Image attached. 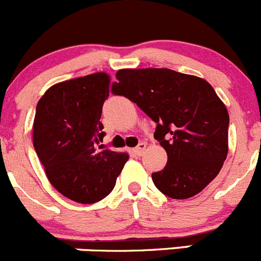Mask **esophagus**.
<instances>
[{"mask_svg": "<svg viewBox=\"0 0 261 261\" xmlns=\"http://www.w3.org/2000/svg\"><path fill=\"white\" fill-rule=\"evenodd\" d=\"M144 149H146V143H139L138 146L134 147V148L132 149V152H133L136 156H142L144 152Z\"/></svg>", "mask_w": 261, "mask_h": 261, "instance_id": "esophagus-1", "label": "esophagus"}]
</instances>
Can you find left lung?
I'll list each match as a JSON object with an SVG mask.
<instances>
[{
	"label": "left lung",
	"instance_id": "8db88e82",
	"mask_svg": "<svg viewBox=\"0 0 261 261\" xmlns=\"http://www.w3.org/2000/svg\"><path fill=\"white\" fill-rule=\"evenodd\" d=\"M112 92L136 102L156 123L154 139L167 153L152 174L162 194L188 199L222 169L228 152L229 117L205 80L167 68L120 69Z\"/></svg>",
	"mask_w": 261,
	"mask_h": 261
}]
</instances>
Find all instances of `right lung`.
<instances>
[{"label":"right lung","mask_w":261,"mask_h":261,"mask_svg":"<svg viewBox=\"0 0 261 261\" xmlns=\"http://www.w3.org/2000/svg\"><path fill=\"white\" fill-rule=\"evenodd\" d=\"M109 82L107 73L97 72L57 84L35 110L33 143L46 177L61 194L82 204L109 195L129 159L100 144Z\"/></svg>","instance_id":"right-lung-1"}]
</instances>
